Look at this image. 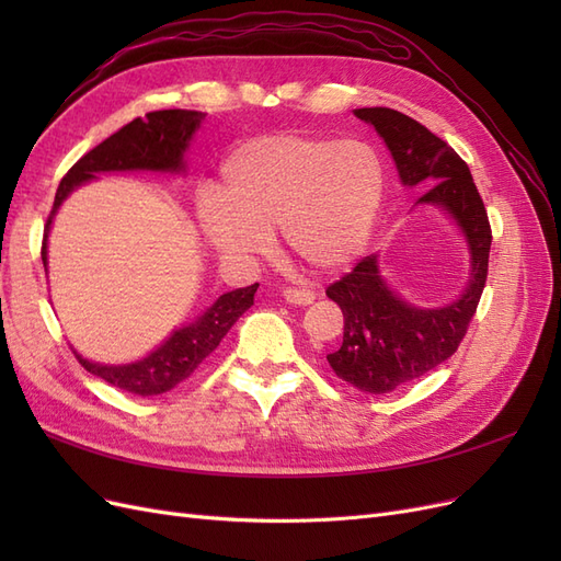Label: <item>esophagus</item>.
<instances>
[{
  "label": "esophagus",
  "instance_id": "34e87169",
  "mask_svg": "<svg viewBox=\"0 0 561 561\" xmlns=\"http://www.w3.org/2000/svg\"><path fill=\"white\" fill-rule=\"evenodd\" d=\"M283 297L285 301L295 304V307H309V304H313L316 299L311 290H297V287H287V290H283Z\"/></svg>",
  "mask_w": 561,
  "mask_h": 561
}]
</instances>
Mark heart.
<instances>
[{
	"label": "heart",
	"instance_id": "heart-1",
	"mask_svg": "<svg viewBox=\"0 0 561 561\" xmlns=\"http://www.w3.org/2000/svg\"><path fill=\"white\" fill-rule=\"evenodd\" d=\"M386 194L375 147L363 140L274 133L236 145L219 173V198L198 203L210 248L236 264L271 252V233L318 274L348 268L365 252Z\"/></svg>",
	"mask_w": 561,
	"mask_h": 561
}]
</instances>
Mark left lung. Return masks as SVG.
<instances>
[{"mask_svg":"<svg viewBox=\"0 0 561 561\" xmlns=\"http://www.w3.org/2000/svg\"><path fill=\"white\" fill-rule=\"evenodd\" d=\"M353 114L379 133L402 186H430L416 206L443 210L461 233L470 260L463 290L431 309L414 307L393 290L381 274L379 254H369L328 287V297L344 313V339L328 353L330 367L363 393L383 396L428 375L461 344L486 283L491 229L466 161L445 140L396 110L363 107Z\"/></svg>","mask_w":561,"mask_h":561,"instance_id":"8db88e82","label":"left lung"}]
</instances>
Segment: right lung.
Returning <instances> with one entry per match:
<instances>
[{"label": "right lung", "mask_w": 561, "mask_h": 561, "mask_svg": "<svg viewBox=\"0 0 561 561\" xmlns=\"http://www.w3.org/2000/svg\"><path fill=\"white\" fill-rule=\"evenodd\" d=\"M206 118L196 110H161L149 112L145 118H133L130 124L118 128L105 142L93 147L83 154L60 180L56 192L54 210L48 215L42 243V262L48 266V231L62 201L77 186L95 180L105 173H161V175H184L186 151H190L194 133ZM260 283L239 287L219 295L213 307L203 311L190 325L175 330L165 342L151 351L147 358L128 365H103L83 358L75 351L77 360L91 375L105 379L107 383L124 388L135 396H161L194 375V369L208 358L227 336L231 325L239 320L252 304Z\"/></svg>", "instance_id": "1"}]
</instances>
